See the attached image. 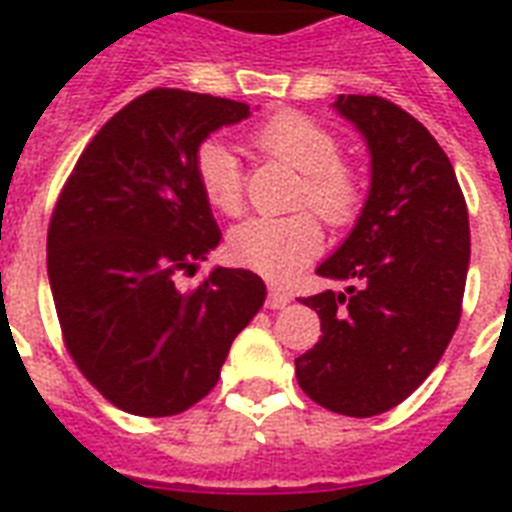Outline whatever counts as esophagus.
Returning a JSON list of instances; mask_svg holds the SVG:
<instances>
[{
  "mask_svg": "<svg viewBox=\"0 0 512 512\" xmlns=\"http://www.w3.org/2000/svg\"><path fill=\"white\" fill-rule=\"evenodd\" d=\"M289 300H292V297H289L284 289L271 287L268 289V300H265V305H268V308H273V311H281V308H287Z\"/></svg>",
  "mask_w": 512,
  "mask_h": 512,
  "instance_id": "esophagus-1",
  "label": "esophagus"
}]
</instances>
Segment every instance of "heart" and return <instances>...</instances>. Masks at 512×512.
<instances>
[{
    "label": "heart",
    "instance_id": "1",
    "mask_svg": "<svg viewBox=\"0 0 512 512\" xmlns=\"http://www.w3.org/2000/svg\"><path fill=\"white\" fill-rule=\"evenodd\" d=\"M263 154L300 172L292 204L311 207L324 223L342 228L356 220L364 185L350 164L340 162L335 132L300 111H279L252 130ZM196 180L209 207L233 217L244 209L239 159L220 140H207L196 154ZM324 233L311 212L284 217H249L228 236V252L239 265L268 279H287L321 252Z\"/></svg>",
    "mask_w": 512,
    "mask_h": 512
}]
</instances>
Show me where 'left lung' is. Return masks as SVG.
Returning <instances> with one entry per match:
<instances>
[{
	"label": "left lung",
	"instance_id": "8db88e82",
	"mask_svg": "<svg viewBox=\"0 0 512 512\" xmlns=\"http://www.w3.org/2000/svg\"><path fill=\"white\" fill-rule=\"evenodd\" d=\"M335 108L364 135L372 183L348 239L316 268L345 289L303 297L321 337L295 374L329 412L374 417L420 388L460 324L468 207L444 148L404 108L377 95H340Z\"/></svg>",
	"mask_w": 512,
	"mask_h": 512
}]
</instances>
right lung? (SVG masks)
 <instances>
[{
  "mask_svg": "<svg viewBox=\"0 0 512 512\" xmlns=\"http://www.w3.org/2000/svg\"><path fill=\"white\" fill-rule=\"evenodd\" d=\"M247 103L156 87L108 119L79 156L47 231V276L79 372L122 412L170 417L217 385L233 337L265 303L263 279L215 268L177 287L220 244L196 180L209 132Z\"/></svg>",
  "mask_w": 512,
  "mask_h": 512,
  "instance_id": "right-lung-1",
  "label": "right lung"
}]
</instances>
